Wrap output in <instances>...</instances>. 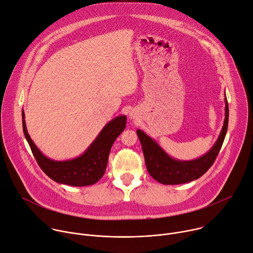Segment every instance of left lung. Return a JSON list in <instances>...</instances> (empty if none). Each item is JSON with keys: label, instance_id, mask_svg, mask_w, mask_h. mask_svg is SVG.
<instances>
[{"label": "left lung", "instance_id": "left-lung-1", "mask_svg": "<svg viewBox=\"0 0 253 253\" xmlns=\"http://www.w3.org/2000/svg\"><path fill=\"white\" fill-rule=\"evenodd\" d=\"M225 120L215 145L204 156L192 161H177L169 157L158 144L141 130H137L149 174L156 181L167 184H182L201 177L214 163L223 144L228 127V103L225 99Z\"/></svg>", "mask_w": 253, "mask_h": 253}]
</instances>
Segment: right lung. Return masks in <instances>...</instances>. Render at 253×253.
<instances>
[{
	"label": "right lung",
	"instance_id": "right-lung-1",
	"mask_svg": "<svg viewBox=\"0 0 253 253\" xmlns=\"http://www.w3.org/2000/svg\"><path fill=\"white\" fill-rule=\"evenodd\" d=\"M24 117L23 112V131L40 168L54 181L71 186L92 185L102 178L113 143L126 126V117L119 116L103 128L83 155L73 160L54 161L44 156L36 147L28 134Z\"/></svg>",
	"mask_w": 253,
	"mask_h": 253
}]
</instances>
